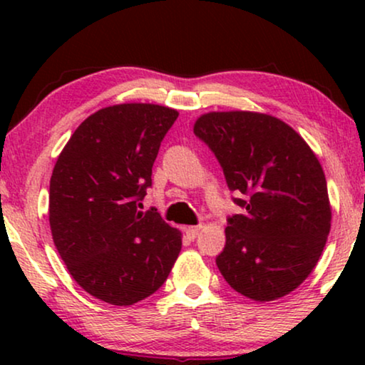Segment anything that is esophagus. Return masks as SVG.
Segmentation results:
<instances>
[{
	"mask_svg": "<svg viewBox=\"0 0 365 365\" xmlns=\"http://www.w3.org/2000/svg\"><path fill=\"white\" fill-rule=\"evenodd\" d=\"M199 231H201V226H191V227H186V236H187L189 239H194V237H197Z\"/></svg>",
	"mask_w": 365,
	"mask_h": 365,
	"instance_id": "34e87169",
	"label": "esophagus"
}]
</instances>
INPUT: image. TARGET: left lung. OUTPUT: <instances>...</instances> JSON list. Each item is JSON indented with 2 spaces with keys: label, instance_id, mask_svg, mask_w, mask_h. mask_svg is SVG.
Masks as SVG:
<instances>
[{
  "label": "left lung",
  "instance_id": "obj_1",
  "mask_svg": "<svg viewBox=\"0 0 365 365\" xmlns=\"http://www.w3.org/2000/svg\"><path fill=\"white\" fill-rule=\"evenodd\" d=\"M194 134L221 164L242 214L227 219L216 257L234 291L252 301L284 297L306 281L331 231L322 166L281 119L252 111L207 113Z\"/></svg>",
  "mask_w": 365,
  "mask_h": 365
}]
</instances>
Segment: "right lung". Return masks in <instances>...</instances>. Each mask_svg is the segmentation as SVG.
Masks as SVG:
<instances>
[{
    "mask_svg": "<svg viewBox=\"0 0 365 365\" xmlns=\"http://www.w3.org/2000/svg\"><path fill=\"white\" fill-rule=\"evenodd\" d=\"M176 109L128 103L79 124L54 164L49 226L74 281L113 306L158 291L181 251V232L158 209L139 211Z\"/></svg>",
    "mask_w": 365,
    "mask_h": 365,
    "instance_id": "right-lung-1",
    "label": "right lung"
}]
</instances>
